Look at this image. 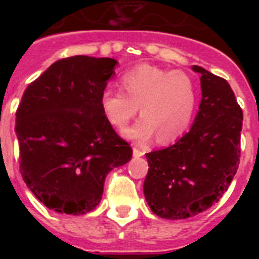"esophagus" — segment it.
Returning a JSON list of instances; mask_svg holds the SVG:
<instances>
[{
  "label": "esophagus",
  "mask_w": 259,
  "mask_h": 259,
  "mask_svg": "<svg viewBox=\"0 0 259 259\" xmlns=\"http://www.w3.org/2000/svg\"><path fill=\"white\" fill-rule=\"evenodd\" d=\"M144 153H145V152H144L142 149H140L138 146H133V156H134V157H141V156H144Z\"/></svg>",
  "instance_id": "1"
}]
</instances>
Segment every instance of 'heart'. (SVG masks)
I'll list each match as a JSON object with an SVG mask.
<instances>
[{"mask_svg":"<svg viewBox=\"0 0 259 259\" xmlns=\"http://www.w3.org/2000/svg\"><path fill=\"white\" fill-rule=\"evenodd\" d=\"M123 92L107 87L102 91V113L115 129L126 127L140 106L142 117L125 132L129 138L146 142L157 136L168 144L187 132L197 101L193 79L183 71L140 64L121 75Z\"/></svg>","mask_w":259,"mask_h":259,"instance_id":"heart-1","label":"heart"}]
</instances>
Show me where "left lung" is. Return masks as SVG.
<instances>
[{"label": "left lung", "mask_w": 259, "mask_h": 259, "mask_svg": "<svg viewBox=\"0 0 259 259\" xmlns=\"http://www.w3.org/2000/svg\"><path fill=\"white\" fill-rule=\"evenodd\" d=\"M201 101L188 133L161 150L146 153L144 195L162 219H187L219 201L241 157L243 113L227 80L193 66Z\"/></svg>", "instance_id": "8db88e82"}]
</instances>
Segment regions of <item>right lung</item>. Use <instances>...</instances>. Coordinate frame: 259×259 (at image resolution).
<instances>
[{
	"instance_id": "add662e5",
	"label": "right lung",
	"mask_w": 259,
	"mask_h": 259,
	"mask_svg": "<svg viewBox=\"0 0 259 259\" xmlns=\"http://www.w3.org/2000/svg\"><path fill=\"white\" fill-rule=\"evenodd\" d=\"M115 64L83 55L58 60L26 87L17 107L22 180L56 212L93 211L107 173L132 158L99 103Z\"/></svg>"
}]
</instances>
